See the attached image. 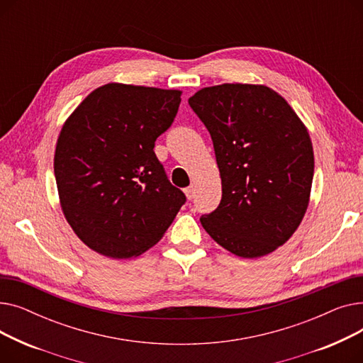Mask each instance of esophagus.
I'll list each match as a JSON object with an SVG mask.
<instances>
[{"label":"esophagus","instance_id":"34e87169","mask_svg":"<svg viewBox=\"0 0 363 363\" xmlns=\"http://www.w3.org/2000/svg\"><path fill=\"white\" fill-rule=\"evenodd\" d=\"M184 193H185L188 200H193L194 199V193H196V186L194 185H189L188 188L184 189Z\"/></svg>","mask_w":363,"mask_h":363}]
</instances>
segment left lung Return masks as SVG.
Wrapping results in <instances>:
<instances>
[{"label":"left lung","instance_id":"8db88e82","mask_svg":"<svg viewBox=\"0 0 363 363\" xmlns=\"http://www.w3.org/2000/svg\"><path fill=\"white\" fill-rule=\"evenodd\" d=\"M188 104L211 133L222 179L218 208L200 218L206 233L244 259L275 252L309 206L315 159L306 126L264 85L207 86Z\"/></svg>","mask_w":363,"mask_h":363}]
</instances>
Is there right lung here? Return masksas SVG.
Listing matches in <instances>:
<instances>
[{
  "label": "right lung",
  "mask_w": 363,
  "mask_h": 363,
  "mask_svg": "<svg viewBox=\"0 0 363 363\" xmlns=\"http://www.w3.org/2000/svg\"><path fill=\"white\" fill-rule=\"evenodd\" d=\"M181 94L111 82L65 122L54 155L60 206L74 234L99 255L140 256L185 203L152 150L174 122Z\"/></svg>",
  "instance_id": "add662e5"
}]
</instances>
